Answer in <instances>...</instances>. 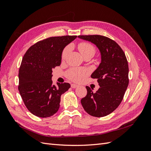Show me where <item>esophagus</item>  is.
Instances as JSON below:
<instances>
[{
    "label": "esophagus",
    "instance_id": "34e87169",
    "mask_svg": "<svg viewBox=\"0 0 151 151\" xmlns=\"http://www.w3.org/2000/svg\"><path fill=\"white\" fill-rule=\"evenodd\" d=\"M78 86H79L78 85H76V84H71V88H73V89L76 88H77V87H78Z\"/></svg>",
    "mask_w": 151,
    "mask_h": 151
}]
</instances>
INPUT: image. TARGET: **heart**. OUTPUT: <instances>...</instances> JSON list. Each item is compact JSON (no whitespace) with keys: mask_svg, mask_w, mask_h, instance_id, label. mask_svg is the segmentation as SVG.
I'll return each instance as SVG.
<instances>
[{"mask_svg":"<svg viewBox=\"0 0 151 151\" xmlns=\"http://www.w3.org/2000/svg\"><path fill=\"white\" fill-rule=\"evenodd\" d=\"M78 49L83 57L88 55H92L93 56L95 53V48L89 43H80L78 45ZM70 50V46L67 47L63 50L62 53V58L63 60L66 58ZM89 70L86 68H72L67 71V76L71 81L79 83V82L83 81L86 76L89 75Z\"/></svg>","mask_w":151,"mask_h":151,"instance_id":"b5f03b06","label":"heart"}]
</instances>
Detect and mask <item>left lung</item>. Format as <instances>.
<instances>
[{"label": "left lung", "instance_id": "8db88e82", "mask_svg": "<svg viewBox=\"0 0 151 151\" xmlns=\"http://www.w3.org/2000/svg\"><path fill=\"white\" fill-rule=\"evenodd\" d=\"M78 38L95 45L101 62L91 77L98 79L96 92L86 86L87 95L82 106L90 115L103 117L112 113L121 103L129 85V65L125 53L115 41L101 35H82Z\"/></svg>", "mask_w": 151, "mask_h": 151}]
</instances>
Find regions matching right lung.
I'll list each match as a JSON object with an SVG mask.
<instances>
[{
  "instance_id": "1",
  "label": "right lung",
  "mask_w": 151,
  "mask_h": 151,
  "mask_svg": "<svg viewBox=\"0 0 151 151\" xmlns=\"http://www.w3.org/2000/svg\"><path fill=\"white\" fill-rule=\"evenodd\" d=\"M77 36L50 37L31 46L22 58L19 71V89L28 110L47 118L56 113L60 96L70 88L68 83H52V69L61 63L64 48Z\"/></svg>"
}]
</instances>
